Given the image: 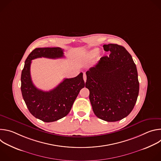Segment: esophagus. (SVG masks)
Returning a JSON list of instances; mask_svg holds the SVG:
<instances>
[{
  "mask_svg": "<svg viewBox=\"0 0 161 161\" xmlns=\"http://www.w3.org/2000/svg\"><path fill=\"white\" fill-rule=\"evenodd\" d=\"M83 80H84V81L86 82V75L85 73L83 74Z\"/></svg>",
  "mask_w": 161,
  "mask_h": 161,
  "instance_id": "esophagus-1",
  "label": "esophagus"
}]
</instances>
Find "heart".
<instances>
[{"instance_id":"1","label":"heart","mask_w":161,"mask_h":161,"mask_svg":"<svg viewBox=\"0 0 161 161\" xmlns=\"http://www.w3.org/2000/svg\"><path fill=\"white\" fill-rule=\"evenodd\" d=\"M99 50L98 48H94L88 51L86 53V55L87 57H94L96 55H97L99 53Z\"/></svg>"}]
</instances>
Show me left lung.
Instances as JSON below:
<instances>
[{
  "label": "left lung",
  "mask_w": 161,
  "mask_h": 161,
  "mask_svg": "<svg viewBox=\"0 0 161 161\" xmlns=\"http://www.w3.org/2000/svg\"><path fill=\"white\" fill-rule=\"evenodd\" d=\"M109 57L101 58L86 72L85 87L96 115L107 122H117L129 115L139 94L137 71L132 56L117 44H104Z\"/></svg>",
  "instance_id": "8db88e82"
}]
</instances>
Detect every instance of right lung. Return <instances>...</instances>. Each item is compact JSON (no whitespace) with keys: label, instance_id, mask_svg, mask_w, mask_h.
<instances>
[{"label":"right lung","instance_id":"obj_1","mask_svg":"<svg viewBox=\"0 0 161 161\" xmlns=\"http://www.w3.org/2000/svg\"><path fill=\"white\" fill-rule=\"evenodd\" d=\"M64 57V50L59 47L36 48L27 57L21 72L23 98L32 115L44 122L57 121L69 113L80 90L85 86L83 73L73 78H65L55 88L45 92L36 88L32 83L31 62L37 58L54 59Z\"/></svg>","mask_w":161,"mask_h":161}]
</instances>
